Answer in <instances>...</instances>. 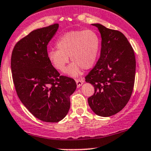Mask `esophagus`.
Segmentation results:
<instances>
[{
    "mask_svg": "<svg viewBox=\"0 0 151 151\" xmlns=\"http://www.w3.org/2000/svg\"><path fill=\"white\" fill-rule=\"evenodd\" d=\"M76 83H77V87H80L81 85H82V84L84 83V80L83 79H76Z\"/></svg>",
    "mask_w": 151,
    "mask_h": 151,
    "instance_id": "obj_1",
    "label": "esophagus"
}]
</instances>
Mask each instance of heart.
<instances>
[{"mask_svg":"<svg viewBox=\"0 0 151 151\" xmlns=\"http://www.w3.org/2000/svg\"><path fill=\"white\" fill-rule=\"evenodd\" d=\"M58 50L51 49L47 58L52 67L57 71L64 72L69 62V57L73 63L67 68V74L75 77L81 69H89L98 57L100 39L92 29L73 30L64 33L56 43Z\"/></svg>","mask_w":151,"mask_h":151,"instance_id":"b5f03b06","label":"heart"}]
</instances>
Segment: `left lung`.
Here are the masks:
<instances>
[{
    "label": "left lung",
    "instance_id": "1",
    "mask_svg": "<svg viewBox=\"0 0 151 151\" xmlns=\"http://www.w3.org/2000/svg\"><path fill=\"white\" fill-rule=\"evenodd\" d=\"M102 37L100 57L85 81L94 86L88 103L97 115L110 117L122 110L130 100L135 76V53L122 33L99 24Z\"/></svg>",
    "mask_w": 151,
    "mask_h": 151
}]
</instances>
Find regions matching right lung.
Wrapping results in <instances>:
<instances>
[{
  "label": "right lung",
  "instance_id": "1",
  "mask_svg": "<svg viewBox=\"0 0 151 151\" xmlns=\"http://www.w3.org/2000/svg\"><path fill=\"white\" fill-rule=\"evenodd\" d=\"M59 24L31 31L18 41L11 55V72L20 100L36 118L57 122L67 115L77 84L60 75L47 58V45Z\"/></svg>",
  "mask_w": 151,
  "mask_h": 151
}]
</instances>
